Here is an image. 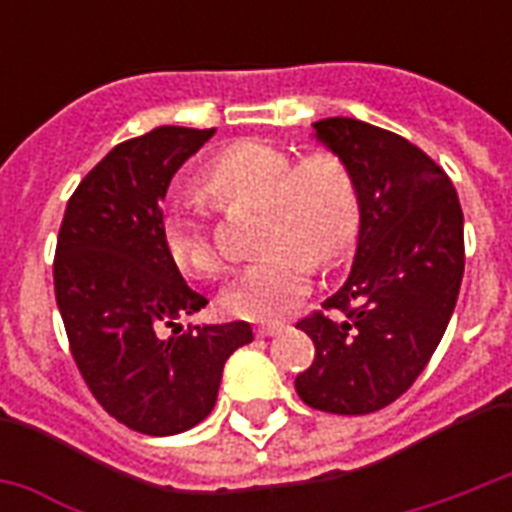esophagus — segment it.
<instances>
[{
	"instance_id": "1",
	"label": "esophagus",
	"mask_w": 512,
	"mask_h": 512,
	"mask_svg": "<svg viewBox=\"0 0 512 512\" xmlns=\"http://www.w3.org/2000/svg\"><path fill=\"white\" fill-rule=\"evenodd\" d=\"M287 329V324H281V321H273V324H260V327L255 329L257 337H271V335H279V332H284Z\"/></svg>"
}]
</instances>
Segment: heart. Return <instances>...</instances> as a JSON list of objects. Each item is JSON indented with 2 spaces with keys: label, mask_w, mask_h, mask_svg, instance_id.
Masks as SVG:
<instances>
[{
  "label": "heart",
  "mask_w": 512,
  "mask_h": 512,
  "mask_svg": "<svg viewBox=\"0 0 512 512\" xmlns=\"http://www.w3.org/2000/svg\"><path fill=\"white\" fill-rule=\"evenodd\" d=\"M193 188L215 209L268 212L263 252L271 255L225 289L223 308L247 321L287 316L311 287V263H337L356 244L361 196L356 175L332 151L297 162L263 140H239L204 162ZM164 252L183 273L217 276L223 268L207 220L191 209L162 217Z\"/></svg>",
  "instance_id": "heart-1"
}]
</instances>
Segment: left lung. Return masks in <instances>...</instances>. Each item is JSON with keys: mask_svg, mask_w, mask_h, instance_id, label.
Masks as SVG:
<instances>
[{"mask_svg": "<svg viewBox=\"0 0 512 512\" xmlns=\"http://www.w3.org/2000/svg\"><path fill=\"white\" fill-rule=\"evenodd\" d=\"M313 130L356 175L361 228L348 281L297 321L316 356L295 390L319 412L369 414L412 388L449 327L465 273L462 207L449 175L396 132L345 116Z\"/></svg>", "mask_w": 512, "mask_h": 512, "instance_id": "1", "label": "left lung"}]
</instances>
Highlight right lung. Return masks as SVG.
I'll use <instances>...</instances> for the list:
<instances>
[{
    "instance_id": "right-lung-1",
    "label": "right lung",
    "mask_w": 512,
    "mask_h": 512,
    "mask_svg": "<svg viewBox=\"0 0 512 512\" xmlns=\"http://www.w3.org/2000/svg\"><path fill=\"white\" fill-rule=\"evenodd\" d=\"M215 130L156 127L87 172L60 223L52 279L68 348L98 404L146 436L199 425L247 321L183 329L207 305L164 252L162 199Z\"/></svg>"
}]
</instances>
